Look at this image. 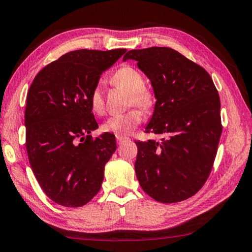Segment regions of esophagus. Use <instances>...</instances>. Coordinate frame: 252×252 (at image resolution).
<instances>
[{
	"label": "esophagus",
	"instance_id": "esophagus-1",
	"mask_svg": "<svg viewBox=\"0 0 252 252\" xmlns=\"http://www.w3.org/2000/svg\"><path fill=\"white\" fill-rule=\"evenodd\" d=\"M129 138L126 137V136H121V134H116V141H118V144H121L123 143L125 140H127Z\"/></svg>",
	"mask_w": 252,
	"mask_h": 252
}]
</instances>
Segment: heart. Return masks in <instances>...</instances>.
<instances>
[{
    "label": "heart",
    "mask_w": 252,
    "mask_h": 252,
    "mask_svg": "<svg viewBox=\"0 0 252 252\" xmlns=\"http://www.w3.org/2000/svg\"><path fill=\"white\" fill-rule=\"evenodd\" d=\"M113 83L123 88L129 92V106L136 105L144 112L153 108L155 98L153 92L145 86L144 76L139 70L130 65H123L116 70L112 76ZM89 104L91 111L94 114H102L105 108L104 91L101 83H97L92 88L89 95ZM143 121V113L139 109L132 108L122 114L109 116L102 123L101 129L105 132L115 134H127Z\"/></svg>",
    "instance_id": "heart-1"
}]
</instances>
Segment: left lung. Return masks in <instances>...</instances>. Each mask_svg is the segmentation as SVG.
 I'll use <instances>...</instances> for the list:
<instances>
[{"instance_id": "8db88e82", "label": "left lung", "mask_w": 252, "mask_h": 252, "mask_svg": "<svg viewBox=\"0 0 252 252\" xmlns=\"http://www.w3.org/2000/svg\"><path fill=\"white\" fill-rule=\"evenodd\" d=\"M126 59L136 60L157 98L146 132L164 134L161 143L136 141L138 182L162 203L187 200L207 182L221 136L214 81L203 67L171 48L130 50Z\"/></svg>"}]
</instances>
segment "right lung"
<instances>
[{
  "instance_id": "right-lung-1",
  "label": "right lung",
  "mask_w": 252,
  "mask_h": 252,
  "mask_svg": "<svg viewBox=\"0 0 252 252\" xmlns=\"http://www.w3.org/2000/svg\"><path fill=\"white\" fill-rule=\"evenodd\" d=\"M126 49L70 51L42 68L27 92L25 126L31 168L47 196L63 207L87 204L99 192L115 136L98 127L89 95Z\"/></svg>"
}]
</instances>
